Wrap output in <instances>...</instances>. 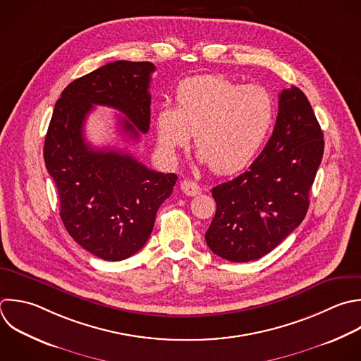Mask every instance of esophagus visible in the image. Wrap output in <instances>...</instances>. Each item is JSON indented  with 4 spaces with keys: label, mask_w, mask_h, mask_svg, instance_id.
I'll return each mask as SVG.
<instances>
[{
    "label": "esophagus",
    "mask_w": 361,
    "mask_h": 361,
    "mask_svg": "<svg viewBox=\"0 0 361 361\" xmlns=\"http://www.w3.org/2000/svg\"><path fill=\"white\" fill-rule=\"evenodd\" d=\"M180 189H182V192H183L185 195H188V196H196V195H199L200 190H202L200 186H199L196 182L189 180V179H185V180L180 182Z\"/></svg>",
    "instance_id": "esophagus-1"
}]
</instances>
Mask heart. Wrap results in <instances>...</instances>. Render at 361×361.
Instances as JSON below:
<instances>
[{
    "label": "heart",
    "instance_id": "obj_1",
    "mask_svg": "<svg viewBox=\"0 0 361 361\" xmlns=\"http://www.w3.org/2000/svg\"><path fill=\"white\" fill-rule=\"evenodd\" d=\"M275 114V102L267 89L220 75H202L179 83L175 107L158 109L155 130L169 158L188 148L195 135L200 161L217 175H231L257 158Z\"/></svg>",
    "mask_w": 361,
    "mask_h": 361
}]
</instances>
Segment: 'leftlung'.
<instances>
[{
  "label": "left lung",
  "instance_id": "1",
  "mask_svg": "<svg viewBox=\"0 0 361 361\" xmlns=\"http://www.w3.org/2000/svg\"><path fill=\"white\" fill-rule=\"evenodd\" d=\"M278 117L265 148L248 171L212 189L216 214L209 248L233 262L258 259L303 220L324 141L312 106L292 86L279 94Z\"/></svg>",
  "mask_w": 361,
  "mask_h": 361
}]
</instances>
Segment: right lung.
<instances>
[{"mask_svg":"<svg viewBox=\"0 0 361 361\" xmlns=\"http://www.w3.org/2000/svg\"><path fill=\"white\" fill-rule=\"evenodd\" d=\"M151 62L117 61L76 79L56 102L44 158L59 200L61 219L85 250L121 261L148 241L159 206L178 176L148 169L128 152L92 148L83 126L94 106L120 111L126 135L137 141L151 121Z\"/></svg>","mask_w":361,"mask_h":361,"instance_id":"obj_1","label":"right lung"}]
</instances>
